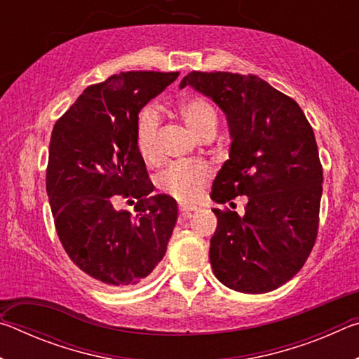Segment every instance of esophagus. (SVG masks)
<instances>
[{
    "label": "esophagus",
    "instance_id": "obj_1",
    "mask_svg": "<svg viewBox=\"0 0 359 359\" xmlns=\"http://www.w3.org/2000/svg\"><path fill=\"white\" fill-rule=\"evenodd\" d=\"M180 214H182V217L184 218H190L191 217V212H194L198 208L196 205H187V204H180Z\"/></svg>",
    "mask_w": 359,
    "mask_h": 359
}]
</instances>
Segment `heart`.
<instances>
[{"label":"heart","instance_id":"1","mask_svg":"<svg viewBox=\"0 0 359 359\" xmlns=\"http://www.w3.org/2000/svg\"><path fill=\"white\" fill-rule=\"evenodd\" d=\"M177 111L182 120L194 136L215 135L218 114L214 102L201 95L187 96L179 102ZM160 128V115L154 107H145L139 114L136 125V149L145 163L158 158L156 135ZM210 179V169L199 161L172 163L156 175V185L179 201H194Z\"/></svg>","mask_w":359,"mask_h":359}]
</instances>
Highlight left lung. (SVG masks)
I'll return each instance as SVG.
<instances>
[{
    "label": "left lung",
    "instance_id": "left-lung-1",
    "mask_svg": "<svg viewBox=\"0 0 359 359\" xmlns=\"http://www.w3.org/2000/svg\"><path fill=\"white\" fill-rule=\"evenodd\" d=\"M194 90L226 115L231 149L212 187L218 204L247 196L245 212L214 209L209 258L215 277L241 293L291 280L311 255L323 191L317 141L299 104L258 76L193 71Z\"/></svg>",
    "mask_w": 359,
    "mask_h": 359
}]
</instances>
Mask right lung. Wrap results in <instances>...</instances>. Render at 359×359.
<instances>
[{
	"mask_svg": "<svg viewBox=\"0 0 359 359\" xmlns=\"http://www.w3.org/2000/svg\"><path fill=\"white\" fill-rule=\"evenodd\" d=\"M179 72L128 71L90 85L57 120L46 190L58 239L72 263L106 287L144 280L165 257L177 203L154 194L136 149L141 109ZM135 197V211H115Z\"/></svg>",
	"mask_w": 359,
	"mask_h": 359,
	"instance_id": "obj_1",
	"label": "right lung"
}]
</instances>
